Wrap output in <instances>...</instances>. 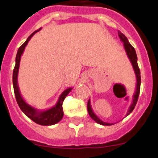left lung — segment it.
Segmentation results:
<instances>
[{
	"label": "left lung",
	"mask_w": 158,
	"mask_h": 158,
	"mask_svg": "<svg viewBox=\"0 0 158 158\" xmlns=\"http://www.w3.org/2000/svg\"><path fill=\"white\" fill-rule=\"evenodd\" d=\"M118 36H119L120 37V40L124 43V50H125L127 56L128 57L129 60H130L133 69H134V73H135L136 80H137L136 90L134 94V96H133V101L131 104L130 107H129L127 114H126V116H127V115L130 114L133 111V110L134 109L136 104H137V99H138L139 94H140V69H139L138 68V64H137V54H136V51L135 50H134V48H133L132 45L129 43L128 40H127V37H125V35L123 34L122 33L119 31H118ZM87 111H88V114L89 115H90V118H91L94 121H96L98 124H101V125H107V126H110V125H112V124H110V123H107L101 121V120L100 119L96 114H95L94 112L93 111V109H92L91 107L90 99H89L88 102H87Z\"/></svg>",
	"instance_id": "obj_1"
}]
</instances>
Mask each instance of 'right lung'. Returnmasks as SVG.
<instances>
[{"mask_svg":"<svg viewBox=\"0 0 158 158\" xmlns=\"http://www.w3.org/2000/svg\"><path fill=\"white\" fill-rule=\"evenodd\" d=\"M41 28H40L37 31H34V33L31 34L27 39V40L21 45L18 49V53L16 55V59H15V67L13 71V86H14V90H15V98H16L17 102H18V106L22 110L23 113L27 115L28 118L31 120H32L34 122L37 123V124L44 126H50L54 125V124L58 123L60 120L63 118L64 116V111L63 107H62V104L66 98L67 95L70 93L72 87H69V88L66 89L64 91L62 92L61 94L60 95L58 98V101L56 103L54 107H51V108L45 110H40L34 108L31 105L28 104L22 98L20 92L19 86H18V71H19V67H20V61H21V57L22 56L23 53H24L25 47L27 45L28 42L31 40V37L34 36L35 33L38 32Z\"/></svg>","mask_w":158,"mask_h":158,"instance_id":"obj_1","label":"right lung"}]
</instances>
